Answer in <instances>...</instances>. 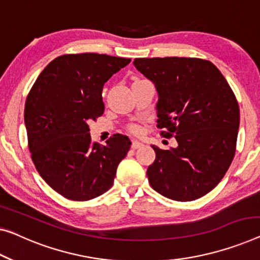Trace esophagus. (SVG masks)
I'll return each instance as SVG.
<instances>
[{
    "instance_id": "obj_1",
    "label": "esophagus",
    "mask_w": 260,
    "mask_h": 260,
    "mask_svg": "<svg viewBox=\"0 0 260 260\" xmlns=\"http://www.w3.org/2000/svg\"><path fill=\"white\" fill-rule=\"evenodd\" d=\"M142 146H143V143L140 142V141H138V140H134L133 142H132V148H133V149H138Z\"/></svg>"
}]
</instances>
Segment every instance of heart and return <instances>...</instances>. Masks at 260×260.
<instances>
[{"label":"heart","mask_w":260,"mask_h":260,"mask_svg":"<svg viewBox=\"0 0 260 260\" xmlns=\"http://www.w3.org/2000/svg\"><path fill=\"white\" fill-rule=\"evenodd\" d=\"M129 131L132 132V133H140L141 128H140V127H139L138 125H132V126L129 127Z\"/></svg>","instance_id":"obj_1"}]
</instances>
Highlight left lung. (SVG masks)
Here are the masks:
<instances>
[{
    "label": "left lung",
    "mask_w": 260,
    "mask_h": 260,
    "mask_svg": "<svg viewBox=\"0 0 260 260\" xmlns=\"http://www.w3.org/2000/svg\"><path fill=\"white\" fill-rule=\"evenodd\" d=\"M134 67L156 87L157 127L175 135L176 148L152 146L149 184L170 200L187 202L211 191L236 153L239 106L230 85L201 58H135Z\"/></svg>",
    "instance_id": "left-lung-1"
}]
</instances>
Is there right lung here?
I'll return each mask as SVG.
<instances>
[{"label":"right lung","instance_id":"obj_1","mask_svg":"<svg viewBox=\"0 0 260 260\" xmlns=\"http://www.w3.org/2000/svg\"><path fill=\"white\" fill-rule=\"evenodd\" d=\"M129 63V58L99 53L59 56L26 96L31 158L42 179L65 199L88 201L106 192L131 148L122 134H114L105 146L92 142L88 128V121L105 110L104 84Z\"/></svg>","mask_w":260,"mask_h":260}]
</instances>
